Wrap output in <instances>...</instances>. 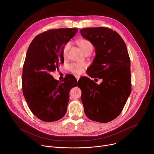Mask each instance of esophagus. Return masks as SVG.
Listing matches in <instances>:
<instances>
[{"mask_svg": "<svg viewBox=\"0 0 154 154\" xmlns=\"http://www.w3.org/2000/svg\"><path fill=\"white\" fill-rule=\"evenodd\" d=\"M75 77H76V79H77V80L78 81V80H79V79H80V76H78V75H77V76H75Z\"/></svg>", "mask_w": 154, "mask_h": 154, "instance_id": "34e87169", "label": "esophagus"}]
</instances>
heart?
<instances>
[{"mask_svg":"<svg viewBox=\"0 0 154 154\" xmlns=\"http://www.w3.org/2000/svg\"><path fill=\"white\" fill-rule=\"evenodd\" d=\"M78 44L79 47L81 48V49L85 53L88 50L93 49V46L92 44L85 39H80L78 41ZM70 46V42H67L64 45L63 48V55L64 57H66L67 55L69 48ZM86 67V64L85 63H73L69 65V69L70 72L74 73L75 74L79 75L81 74L84 72V69Z\"/></svg>","mask_w":154,"mask_h":154,"instance_id":"b5f03b06","label":"heart"}]
</instances>
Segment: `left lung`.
<instances>
[{"label": "left lung", "instance_id": "1", "mask_svg": "<svg viewBox=\"0 0 154 154\" xmlns=\"http://www.w3.org/2000/svg\"><path fill=\"white\" fill-rule=\"evenodd\" d=\"M80 32L95 48V56L87 74L102 79L99 85L87 77L79 81L84 112L93 121L109 122L120 114L131 93L127 46L117 32L109 28H84Z\"/></svg>", "mask_w": 154, "mask_h": 154}]
</instances>
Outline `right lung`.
I'll return each mask as SVG.
<instances>
[{"label": "right lung", "mask_w": 154, "mask_h": 154, "mask_svg": "<svg viewBox=\"0 0 154 154\" xmlns=\"http://www.w3.org/2000/svg\"><path fill=\"white\" fill-rule=\"evenodd\" d=\"M77 31L74 28L44 32L33 39L27 49L22 70L23 95L32 112L44 122L65 116L69 92L79 84L73 75L59 82L51 75L63 62V47Z\"/></svg>", "instance_id": "add662e5"}]
</instances>
